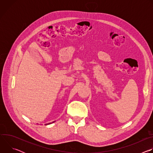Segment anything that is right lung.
<instances>
[{
  "label": "right lung",
  "mask_w": 153,
  "mask_h": 153,
  "mask_svg": "<svg viewBox=\"0 0 153 153\" xmlns=\"http://www.w3.org/2000/svg\"><path fill=\"white\" fill-rule=\"evenodd\" d=\"M48 124H50V123H48Z\"/></svg>",
  "instance_id": "obj_1"
}]
</instances>
